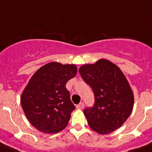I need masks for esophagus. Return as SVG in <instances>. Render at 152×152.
Segmentation results:
<instances>
[{"label":"esophagus","instance_id":"1","mask_svg":"<svg viewBox=\"0 0 152 152\" xmlns=\"http://www.w3.org/2000/svg\"><path fill=\"white\" fill-rule=\"evenodd\" d=\"M76 107L78 110H83L84 107H85V104H84V102H80V103L77 104V106H76Z\"/></svg>","mask_w":152,"mask_h":152}]
</instances>
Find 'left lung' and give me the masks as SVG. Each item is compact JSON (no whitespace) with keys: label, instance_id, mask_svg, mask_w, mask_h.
I'll return each mask as SVG.
<instances>
[{"label":"left lung","instance_id":"obj_1","mask_svg":"<svg viewBox=\"0 0 152 152\" xmlns=\"http://www.w3.org/2000/svg\"><path fill=\"white\" fill-rule=\"evenodd\" d=\"M84 81L94 92L92 107L84 114L96 132L107 134L122 126L132 112L134 94L126 77L116 65L101 59L79 69Z\"/></svg>","mask_w":152,"mask_h":152}]
</instances>
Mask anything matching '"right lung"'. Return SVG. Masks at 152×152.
Instances as JSON below:
<instances>
[{
    "label": "right lung",
    "mask_w": 152,
    "mask_h": 152,
    "mask_svg": "<svg viewBox=\"0 0 152 152\" xmlns=\"http://www.w3.org/2000/svg\"><path fill=\"white\" fill-rule=\"evenodd\" d=\"M77 74L74 64L51 62L40 67L22 92L21 104L32 126L55 134L65 128L75 106L66 84Z\"/></svg>",
    "instance_id": "1"
}]
</instances>
